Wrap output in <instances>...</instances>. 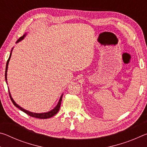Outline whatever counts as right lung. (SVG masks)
Instances as JSON below:
<instances>
[{
	"label": "right lung",
	"mask_w": 147,
	"mask_h": 147,
	"mask_svg": "<svg viewBox=\"0 0 147 147\" xmlns=\"http://www.w3.org/2000/svg\"><path fill=\"white\" fill-rule=\"evenodd\" d=\"M26 35L24 34L23 35V36H21V38H20L17 41V43H18L20 41H21L22 39H23L24 37H25ZM11 53H10V55H9V58L8 59V61H7V63H6V71H5V79H6V81H7V70H8V63H9V59H10L11 58ZM9 97H10L11 100L12 101V102L14 104V106L17 107V108H18L19 109H21V111H23V112H24L25 113H26L27 115H28L32 117H35V118H38V119H49V118H51L52 117H53L54 115H55L58 112V111L59 110V108H60V106H61V100H62V96H63V94L61 96L60 98H59V100L58 102V104H57L56 106L53 109H52L51 111H49V112H47V113H33V112H30V111H28L26 110V109H23V108H21V106H19L18 104H17L16 102H15V101L13 100V98H12L10 93L9 92Z\"/></svg>",
	"instance_id": "right-lung-1"
}]
</instances>
